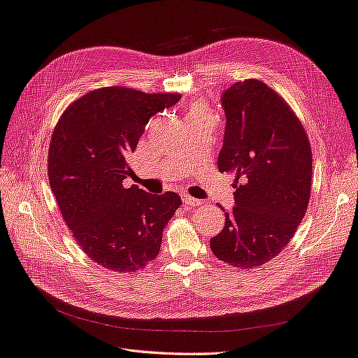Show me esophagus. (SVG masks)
Returning a JSON list of instances; mask_svg holds the SVG:
<instances>
[{
    "label": "esophagus",
    "instance_id": "obj_1",
    "mask_svg": "<svg viewBox=\"0 0 358 358\" xmlns=\"http://www.w3.org/2000/svg\"><path fill=\"white\" fill-rule=\"evenodd\" d=\"M182 201H183V205H185L187 208H197L200 203H201L200 200L191 197V196H187V194L182 196Z\"/></svg>",
    "mask_w": 358,
    "mask_h": 358
}]
</instances>
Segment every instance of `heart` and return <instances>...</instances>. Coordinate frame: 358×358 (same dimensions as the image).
I'll list each match as a JSON object with an SVG mask.
<instances>
[{
	"label": "heart",
	"instance_id": "b5f03b06",
	"mask_svg": "<svg viewBox=\"0 0 358 358\" xmlns=\"http://www.w3.org/2000/svg\"><path fill=\"white\" fill-rule=\"evenodd\" d=\"M188 120L192 122H200V120H210L214 122V115H212L210 110L208 108L206 103L203 102H194L188 110Z\"/></svg>",
	"mask_w": 358,
	"mask_h": 358
}]
</instances>
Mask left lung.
I'll list each match as a JSON object with an SVG mask.
<instances>
[{
	"instance_id": "obj_1",
	"label": "left lung",
	"mask_w": 358,
	"mask_h": 358,
	"mask_svg": "<svg viewBox=\"0 0 358 358\" xmlns=\"http://www.w3.org/2000/svg\"><path fill=\"white\" fill-rule=\"evenodd\" d=\"M221 103L226 131L218 170L235 176V206L209 243L220 260L250 269L282 253L306 215L312 149L292 108L265 83H235Z\"/></svg>"
}]
</instances>
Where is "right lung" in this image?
<instances>
[{
    "label": "right lung",
    "mask_w": 358,
    "mask_h": 358,
    "mask_svg": "<svg viewBox=\"0 0 358 358\" xmlns=\"http://www.w3.org/2000/svg\"><path fill=\"white\" fill-rule=\"evenodd\" d=\"M179 99L102 87L72 102L55 124L48 178L57 205L84 253L110 271L134 273L155 259L162 230L182 205L176 192L123 187L146 123Z\"/></svg>",
    "instance_id": "right-lung-1"
}]
</instances>
